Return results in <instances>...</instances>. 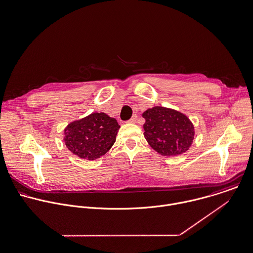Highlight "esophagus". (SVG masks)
I'll use <instances>...</instances> for the list:
<instances>
[{
	"mask_svg": "<svg viewBox=\"0 0 253 253\" xmlns=\"http://www.w3.org/2000/svg\"><path fill=\"white\" fill-rule=\"evenodd\" d=\"M137 119H138V116L135 114V115H133V116H132V118H131L128 122H129V123H136Z\"/></svg>",
	"mask_w": 253,
	"mask_h": 253,
	"instance_id": "1",
	"label": "esophagus"
}]
</instances>
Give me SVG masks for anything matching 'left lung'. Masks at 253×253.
Returning a JSON list of instances; mask_svg holds the SVG:
<instances>
[{
  "mask_svg": "<svg viewBox=\"0 0 253 253\" xmlns=\"http://www.w3.org/2000/svg\"><path fill=\"white\" fill-rule=\"evenodd\" d=\"M145 138L155 152L175 156L187 152L193 144L195 127L184 113L172 108L153 106L143 113Z\"/></svg>",
  "mask_w": 253,
  "mask_h": 253,
  "instance_id": "1",
  "label": "left lung"
}]
</instances>
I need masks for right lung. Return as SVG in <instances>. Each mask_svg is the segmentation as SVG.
Returning a JSON list of instances; mask_svg holds the SVG:
<instances>
[{"mask_svg": "<svg viewBox=\"0 0 253 253\" xmlns=\"http://www.w3.org/2000/svg\"><path fill=\"white\" fill-rule=\"evenodd\" d=\"M120 128L115 118L103 112H94L72 121L64 129L66 148L85 160H95L108 152Z\"/></svg>", "mask_w": 253, "mask_h": 253, "instance_id": "right-lung-1", "label": "right lung"}]
</instances>
